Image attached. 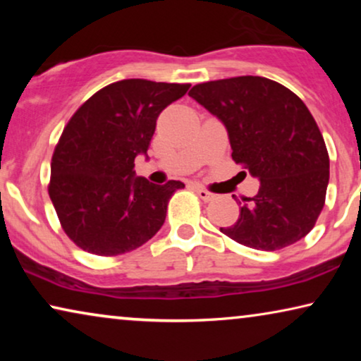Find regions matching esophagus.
<instances>
[{
    "label": "esophagus",
    "instance_id": "esophagus-1",
    "mask_svg": "<svg viewBox=\"0 0 361 361\" xmlns=\"http://www.w3.org/2000/svg\"><path fill=\"white\" fill-rule=\"evenodd\" d=\"M195 194L199 195V199L204 200V202H210L212 199H214V194H212V192H209L207 189H204V187H200V185H195Z\"/></svg>",
    "mask_w": 361,
    "mask_h": 361
}]
</instances>
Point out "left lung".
<instances>
[{"instance_id":"left-lung-1","label":"left lung","mask_w":361,"mask_h":361,"mask_svg":"<svg viewBox=\"0 0 361 361\" xmlns=\"http://www.w3.org/2000/svg\"><path fill=\"white\" fill-rule=\"evenodd\" d=\"M189 95L224 123L231 157L261 180L238 220L220 231L236 243L276 251L304 238L325 204L329 152L304 102L264 77L199 83Z\"/></svg>"}]
</instances>
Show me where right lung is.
I'll return each instance as SVG.
<instances>
[{
	"instance_id": "right-lung-1",
	"label": "right lung",
	"mask_w": 361,
	"mask_h": 361,
	"mask_svg": "<svg viewBox=\"0 0 361 361\" xmlns=\"http://www.w3.org/2000/svg\"><path fill=\"white\" fill-rule=\"evenodd\" d=\"M189 87L120 80L93 93L68 120L52 154L49 197L78 248L118 256L159 231L169 199L184 184L135 177V157L147 152L159 113Z\"/></svg>"
}]
</instances>
